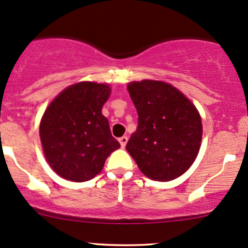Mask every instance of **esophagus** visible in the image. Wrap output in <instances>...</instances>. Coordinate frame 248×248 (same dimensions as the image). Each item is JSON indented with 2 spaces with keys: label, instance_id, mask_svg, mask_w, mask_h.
I'll return each instance as SVG.
<instances>
[{
  "label": "esophagus",
  "instance_id": "obj_1",
  "mask_svg": "<svg viewBox=\"0 0 248 248\" xmlns=\"http://www.w3.org/2000/svg\"><path fill=\"white\" fill-rule=\"evenodd\" d=\"M119 141H120V144H121L122 147H124V146H126V144H127V141H128V138H127L126 135H124V137L120 138Z\"/></svg>",
  "mask_w": 248,
  "mask_h": 248
}]
</instances>
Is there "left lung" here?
<instances>
[{"label": "left lung", "instance_id": "left-lung-1", "mask_svg": "<svg viewBox=\"0 0 248 248\" xmlns=\"http://www.w3.org/2000/svg\"><path fill=\"white\" fill-rule=\"evenodd\" d=\"M138 127L126 148L145 176L169 182L191 166L200 151L202 121L196 107L176 88L159 80L128 84Z\"/></svg>", "mask_w": 248, "mask_h": 248}]
</instances>
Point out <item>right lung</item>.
Segmentation results:
<instances>
[{"mask_svg":"<svg viewBox=\"0 0 248 248\" xmlns=\"http://www.w3.org/2000/svg\"><path fill=\"white\" fill-rule=\"evenodd\" d=\"M110 95L107 84L82 82L62 90L40 122V139L48 164L74 182L93 178L120 147L102 107Z\"/></svg>","mask_w":248,"mask_h":248,"instance_id":"right-lung-1","label":"right lung"}]
</instances>
